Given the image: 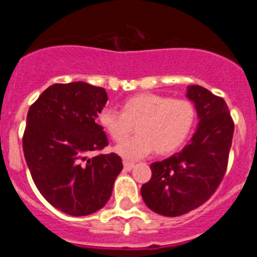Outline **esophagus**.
Returning a JSON list of instances; mask_svg holds the SVG:
<instances>
[{
    "mask_svg": "<svg viewBox=\"0 0 257 257\" xmlns=\"http://www.w3.org/2000/svg\"><path fill=\"white\" fill-rule=\"evenodd\" d=\"M123 167H124V170H126V171H131V170H133L134 167H135V163H134V162H128V161H124V162H123Z\"/></svg>",
    "mask_w": 257,
    "mask_h": 257,
    "instance_id": "1",
    "label": "esophagus"
}]
</instances>
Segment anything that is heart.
I'll return each mask as SVG.
<instances>
[{
	"instance_id": "b5f03b06",
	"label": "heart",
	"mask_w": 257,
	"mask_h": 257,
	"mask_svg": "<svg viewBox=\"0 0 257 257\" xmlns=\"http://www.w3.org/2000/svg\"><path fill=\"white\" fill-rule=\"evenodd\" d=\"M196 117V106L188 99L142 92L122 101L121 112L101 110L97 122L114 142H121L135 125L138 134L114 151L124 160H138L153 149L157 154L180 149L192 134Z\"/></svg>"
}]
</instances>
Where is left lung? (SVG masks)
Instances as JSON below:
<instances>
[{"instance_id":"obj_1","label":"left lung","mask_w":257,"mask_h":257,"mask_svg":"<svg viewBox=\"0 0 257 257\" xmlns=\"http://www.w3.org/2000/svg\"><path fill=\"white\" fill-rule=\"evenodd\" d=\"M187 96L198 114L197 131L183 151L152 163L151 180L142 187L145 205L163 216H180L203 205L228 167L234 133L228 105L202 86H189Z\"/></svg>"}]
</instances>
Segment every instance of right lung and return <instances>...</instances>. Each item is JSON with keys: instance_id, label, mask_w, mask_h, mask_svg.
I'll use <instances>...</instances> for the list:
<instances>
[{"instance_id": "1", "label": "right lung", "mask_w": 257, "mask_h": 257, "mask_svg": "<svg viewBox=\"0 0 257 257\" xmlns=\"http://www.w3.org/2000/svg\"><path fill=\"white\" fill-rule=\"evenodd\" d=\"M106 100L103 87L55 83L27 114L23 152L32 179L50 205L72 216L104 207L123 167L115 153L88 157L108 145L96 122Z\"/></svg>"}]
</instances>
